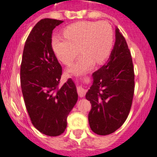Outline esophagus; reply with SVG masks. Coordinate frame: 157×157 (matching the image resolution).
I'll return each instance as SVG.
<instances>
[{
  "instance_id": "esophagus-1",
  "label": "esophagus",
  "mask_w": 157,
  "mask_h": 157,
  "mask_svg": "<svg viewBox=\"0 0 157 157\" xmlns=\"http://www.w3.org/2000/svg\"><path fill=\"white\" fill-rule=\"evenodd\" d=\"M77 93H78V95L80 97H83L86 94V90L83 87H82L81 86H77Z\"/></svg>"
}]
</instances>
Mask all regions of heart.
<instances>
[{"label": "heart", "instance_id": "heart-1", "mask_svg": "<svg viewBox=\"0 0 157 157\" xmlns=\"http://www.w3.org/2000/svg\"><path fill=\"white\" fill-rule=\"evenodd\" d=\"M63 35H54L51 48L56 57L64 64L69 65L82 52L68 72L80 75L108 58L113 46L112 27L106 21H79L65 27ZM80 51H78V48Z\"/></svg>", "mask_w": 157, "mask_h": 157}]
</instances>
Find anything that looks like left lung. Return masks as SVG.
Returning a JSON list of instances; mask_svg holds the SVG:
<instances>
[{"instance_id": "1", "label": "left lung", "mask_w": 157, "mask_h": 157, "mask_svg": "<svg viewBox=\"0 0 157 157\" xmlns=\"http://www.w3.org/2000/svg\"><path fill=\"white\" fill-rule=\"evenodd\" d=\"M113 49L104 65L93 74L86 94L91 103L90 127L98 135H108L124 124L130 113L134 93V71L127 41L116 27Z\"/></svg>"}]
</instances>
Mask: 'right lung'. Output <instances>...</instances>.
Wrapping results in <instances>:
<instances>
[{"label": "right lung", "instance_id": "1", "mask_svg": "<svg viewBox=\"0 0 157 157\" xmlns=\"http://www.w3.org/2000/svg\"><path fill=\"white\" fill-rule=\"evenodd\" d=\"M63 23L40 20L25 42L21 65V84L26 108L35 128L57 136L67 128V118L78 99L72 79L59 87L62 67L52 48L53 30Z\"/></svg>", "mask_w": 157, "mask_h": 157}]
</instances>
